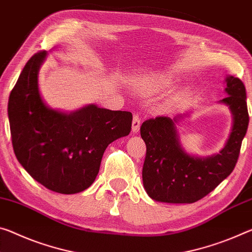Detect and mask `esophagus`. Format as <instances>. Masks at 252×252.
<instances>
[{
    "label": "esophagus",
    "mask_w": 252,
    "mask_h": 252,
    "mask_svg": "<svg viewBox=\"0 0 252 252\" xmlns=\"http://www.w3.org/2000/svg\"><path fill=\"white\" fill-rule=\"evenodd\" d=\"M139 129H140V119L137 114L133 115V121H132V132L137 133Z\"/></svg>",
    "instance_id": "obj_1"
}]
</instances>
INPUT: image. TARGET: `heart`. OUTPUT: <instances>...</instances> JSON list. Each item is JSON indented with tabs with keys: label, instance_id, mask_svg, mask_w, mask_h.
<instances>
[{
	"label": "heart",
	"instance_id": "b5f03b06",
	"mask_svg": "<svg viewBox=\"0 0 252 252\" xmlns=\"http://www.w3.org/2000/svg\"><path fill=\"white\" fill-rule=\"evenodd\" d=\"M174 83V76L169 73H160L157 75L151 76V77L139 79L135 81L134 86L135 89L142 92H158L165 90L166 87L170 86Z\"/></svg>",
	"mask_w": 252,
	"mask_h": 252
}]
</instances>
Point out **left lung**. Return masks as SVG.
I'll return each mask as SVG.
<instances>
[{
  "mask_svg": "<svg viewBox=\"0 0 252 252\" xmlns=\"http://www.w3.org/2000/svg\"><path fill=\"white\" fill-rule=\"evenodd\" d=\"M227 96L219 103L232 114V127L224 147L207 157L190 155L179 140L177 126L189 112L170 119H149L140 127L147 154L142 182L147 194L157 202L194 203L211 193L232 173L249 125L246 87L233 76L225 77Z\"/></svg>",
  "mask_w": 252,
  "mask_h": 252,
  "instance_id": "obj_1",
  "label": "left lung"
}]
</instances>
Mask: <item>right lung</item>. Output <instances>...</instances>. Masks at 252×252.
I'll use <instances>...</instances> for the list:
<instances>
[{"label":"right lung","instance_id":"obj_1","mask_svg":"<svg viewBox=\"0 0 252 252\" xmlns=\"http://www.w3.org/2000/svg\"><path fill=\"white\" fill-rule=\"evenodd\" d=\"M47 55L40 51L29 59L10 94L12 145L34 181L56 193L76 194L94 183L106 147L130 133L132 114L95 104L73 112L50 107L39 90Z\"/></svg>","mask_w":252,"mask_h":252}]
</instances>
